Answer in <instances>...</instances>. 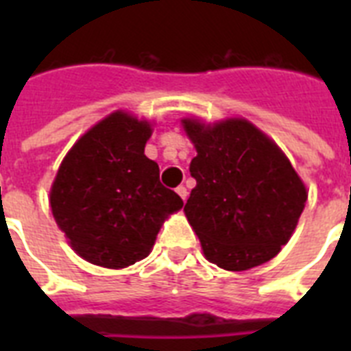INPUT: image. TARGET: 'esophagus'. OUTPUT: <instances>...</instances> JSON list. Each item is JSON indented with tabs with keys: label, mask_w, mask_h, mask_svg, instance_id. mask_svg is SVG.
<instances>
[{
	"label": "esophagus",
	"mask_w": 351,
	"mask_h": 351,
	"mask_svg": "<svg viewBox=\"0 0 351 351\" xmlns=\"http://www.w3.org/2000/svg\"><path fill=\"white\" fill-rule=\"evenodd\" d=\"M176 193H178V197H180L182 200L186 202V198H187V189H186V187L178 186V187H176Z\"/></svg>",
	"instance_id": "34e87169"
}]
</instances>
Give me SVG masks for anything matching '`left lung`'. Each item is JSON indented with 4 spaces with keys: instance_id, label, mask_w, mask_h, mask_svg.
Returning a JSON list of instances; mask_svg holds the SVG:
<instances>
[{
    "instance_id": "obj_1",
    "label": "left lung",
    "mask_w": 351,
    "mask_h": 351,
    "mask_svg": "<svg viewBox=\"0 0 351 351\" xmlns=\"http://www.w3.org/2000/svg\"><path fill=\"white\" fill-rule=\"evenodd\" d=\"M197 156V180L184 213L204 256L228 271H245L288 244L308 189L275 140L240 117L206 123L182 118Z\"/></svg>"
}]
</instances>
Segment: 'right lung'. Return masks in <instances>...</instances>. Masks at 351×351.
<instances>
[{
  "label": "right lung",
  "mask_w": 351,
  "mask_h": 351,
  "mask_svg": "<svg viewBox=\"0 0 351 351\" xmlns=\"http://www.w3.org/2000/svg\"><path fill=\"white\" fill-rule=\"evenodd\" d=\"M151 134L153 121L118 109L76 140L54 176L52 217L95 266L121 269L145 258L165 219L184 206L143 154Z\"/></svg>",
  "instance_id": "1"
}]
</instances>
